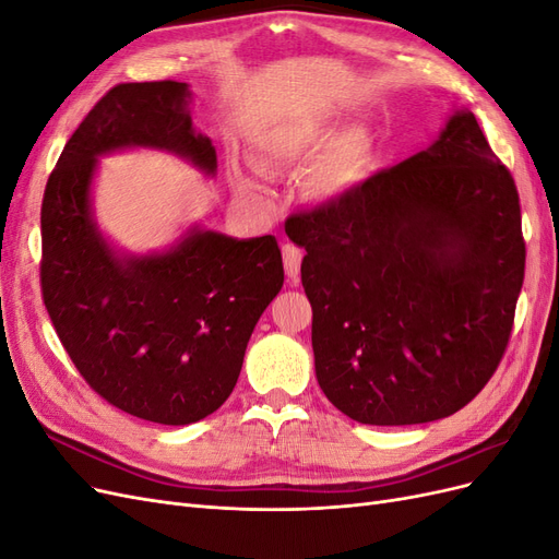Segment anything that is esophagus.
<instances>
[{"label":"esophagus","mask_w":559,"mask_h":559,"mask_svg":"<svg viewBox=\"0 0 559 559\" xmlns=\"http://www.w3.org/2000/svg\"><path fill=\"white\" fill-rule=\"evenodd\" d=\"M282 259H284V273L289 280H298L300 275V261H302V251L296 247V245H289L286 242L282 247Z\"/></svg>","instance_id":"34e87169"}]
</instances>
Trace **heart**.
I'll list each match as a JSON object with an SVG mask.
<instances>
[{
	"label": "heart",
	"instance_id": "b5f03b06",
	"mask_svg": "<svg viewBox=\"0 0 559 559\" xmlns=\"http://www.w3.org/2000/svg\"><path fill=\"white\" fill-rule=\"evenodd\" d=\"M257 144L270 165L314 160L302 177V189L314 200H333L357 189L373 163L366 134L341 132L312 116H284L273 121L261 130ZM233 183L242 195H261V186L245 173H235Z\"/></svg>",
	"mask_w": 559,
	"mask_h": 559
}]
</instances>
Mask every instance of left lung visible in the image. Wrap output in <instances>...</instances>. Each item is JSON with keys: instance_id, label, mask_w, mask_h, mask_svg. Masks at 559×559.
Returning <instances> with one entry per match:
<instances>
[{"instance_id": "left-lung-1", "label": "left lung", "mask_w": 559, "mask_h": 559, "mask_svg": "<svg viewBox=\"0 0 559 559\" xmlns=\"http://www.w3.org/2000/svg\"><path fill=\"white\" fill-rule=\"evenodd\" d=\"M284 230L306 249L314 373L337 411L361 425H425L492 378L524 240L515 181L468 109L429 148Z\"/></svg>"}]
</instances>
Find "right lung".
<instances>
[{"instance_id":"right-lung-1","label":"right lung","mask_w":559,"mask_h":559,"mask_svg":"<svg viewBox=\"0 0 559 559\" xmlns=\"http://www.w3.org/2000/svg\"><path fill=\"white\" fill-rule=\"evenodd\" d=\"M191 99L179 81L111 88L64 144L41 205V292L60 343L105 401L173 427L222 408L284 284L273 235L238 240L193 224L167 249L130 253L99 228L93 181L103 156L156 148L216 175Z\"/></svg>"}]
</instances>
